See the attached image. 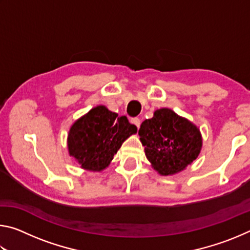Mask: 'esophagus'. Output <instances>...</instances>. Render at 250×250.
<instances>
[{
  "label": "esophagus",
  "instance_id": "34e87169",
  "mask_svg": "<svg viewBox=\"0 0 250 250\" xmlns=\"http://www.w3.org/2000/svg\"><path fill=\"white\" fill-rule=\"evenodd\" d=\"M131 124L137 126V128L139 129V128H140V124H141V121H140V119H139V118L134 117V118H132V119H131Z\"/></svg>",
  "mask_w": 250,
  "mask_h": 250
}]
</instances>
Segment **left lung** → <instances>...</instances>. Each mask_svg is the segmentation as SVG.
<instances>
[{
  "label": "left lung",
  "instance_id": "8db88e82",
  "mask_svg": "<svg viewBox=\"0 0 250 250\" xmlns=\"http://www.w3.org/2000/svg\"><path fill=\"white\" fill-rule=\"evenodd\" d=\"M139 135L147 160L162 175L180 172L200 154L202 137L195 125L171 109H160L141 124Z\"/></svg>",
  "mask_w": 250,
  "mask_h": 250
}]
</instances>
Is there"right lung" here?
I'll return each mask as SVG.
<instances>
[{
  "mask_svg": "<svg viewBox=\"0 0 250 250\" xmlns=\"http://www.w3.org/2000/svg\"><path fill=\"white\" fill-rule=\"evenodd\" d=\"M137 132L125 116L118 117L104 105L91 109L71 126L68 134L69 154L83 168L101 171L126 138Z\"/></svg>",
  "mask_w": 250,
  "mask_h": 250,
  "instance_id": "obj_1",
  "label": "right lung"
}]
</instances>
